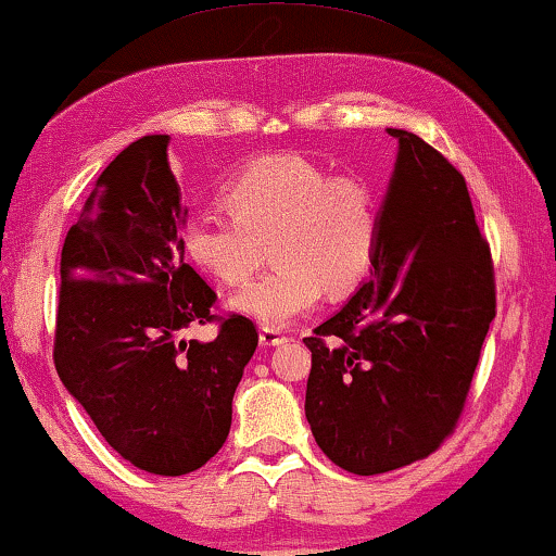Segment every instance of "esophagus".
Instances as JSON below:
<instances>
[{"instance_id":"34e87169","label":"esophagus","mask_w":556,"mask_h":556,"mask_svg":"<svg viewBox=\"0 0 556 556\" xmlns=\"http://www.w3.org/2000/svg\"><path fill=\"white\" fill-rule=\"evenodd\" d=\"M288 337L278 329H261V346H278L283 344Z\"/></svg>"}]
</instances>
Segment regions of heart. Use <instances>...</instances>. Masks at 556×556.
<instances>
[{
    "instance_id": "b5f03b06",
    "label": "heart",
    "mask_w": 556,
    "mask_h": 556,
    "mask_svg": "<svg viewBox=\"0 0 556 556\" xmlns=\"http://www.w3.org/2000/svg\"><path fill=\"white\" fill-rule=\"evenodd\" d=\"M223 212L200 210L181 225V248L197 268L240 286L261 268L265 245L273 270L232 295L238 314L283 329L331 293L367 278L379 242V194L369 179L337 174L306 156H263L219 189Z\"/></svg>"
}]
</instances>
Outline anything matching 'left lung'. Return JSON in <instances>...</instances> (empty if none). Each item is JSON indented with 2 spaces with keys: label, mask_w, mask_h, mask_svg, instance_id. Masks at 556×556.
Masks as SVG:
<instances>
[{
  "label": "left lung",
  "mask_w": 556,
  "mask_h": 556,
  "mask_svg": "<svg viewBox=\"0 0 556 556\" xmlns=\"http://www.w3.org/2000/svg\"><path fill=\"white\" fill-rule=\"evenodd\" d=\"M400 143L371 278L303 339L306 420L326 458L377 476L451 435L496 316L489 242L463 174L420 136Z\"/></svg>",
  "instance_id": "1"
}]
</instances>
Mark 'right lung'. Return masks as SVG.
I'll return each mask as SVG.
<instances>
[{
  "label": "right lung",
  "mask_w": 556,
  "mask_h": 556,
  "mask_svg": "<svg viewBox=\"0 0 556 556\" xmlns=\"http://www.w3.org/2000/svg\"><path fill=\"white\" fill-rule=\"evenodd\" d=\"M166 147V134L128 143L67 230L52 356L121 458L185 476L227 440L257 331L240 314H212L215 291L185 263L187 207ZM207 320L220 321L215 340L180 339Z\"/></svg>",
  "instance_id": "right-lung-1"
}]
</instances>
